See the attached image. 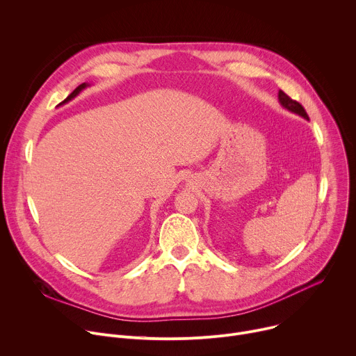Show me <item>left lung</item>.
Returning a JSON list of instances; mask_svg holds the SVG:
<instances>
[{
	"label": "left lung",
	"instance_id": "8db88e82",
	"mask_svg": "<svg viewBox=\"0 0 356 356\" xmlns=\"http://www.w3.org/2000/svg\"><path fill=\"white\" fill-rule=\"evenodd\" d=\"M278 101H280L281 106H282V108H285L286 111L293 112V113H297V115L302 116L304 119L309 120V118H308V115H307L305 109L302 108V105H300L297 101H293V99H291L289 96H288V95H285L282 90H280V92H278Z\"/></svg>",
	"mask_w": 356,
	"mask_h": 356
}]
</instances>
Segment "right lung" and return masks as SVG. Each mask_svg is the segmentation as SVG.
Wrapping results in <instances>:
<instances>
[{
	"label": "right lung",
	"mask_w": 356,
	"mask_h": 356,
	"mask_svg": "<svg viewBox=\"0 0 356 356\" xmlns=\"http://www.w3.org/2000/svg\"><path fill=\"white\" fill-rule=\"evenodd\" d=\"M88 86H89V83H86V82L81 83L78 88H75V90H74V92H72V93L68 96V98H67V99H63V101H62V102H60L58 106H62V105H65V104L71 102L74 98H76V96H78V95H79V93H81V92H82L85 88H88ZM58 106H56V108H58Z\"/></svg>",
	"instance_id": "1"
}]
</instances>
